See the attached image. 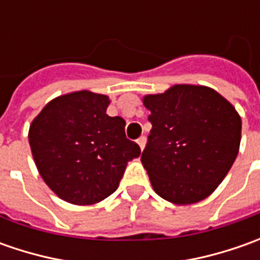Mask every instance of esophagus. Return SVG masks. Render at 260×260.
<instances>
[{
  "label": "esophagus",
  "instance_id": "esophagus-1",
  "mask_svg": "<svg viewBox=\"0 0 260 260\" xmlns=\"http://www.w3.org/2000/svg\"><path fill=\"white\" fill-rule=\"evenodd\" d=\"M137 145L140 146V149H142V150L145 149V145H146V137H145V136H140V137L137 139Z\"/></svg>",
  "mask_w": 260,
  "mask_h": 260
}]
</instances>
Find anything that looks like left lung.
Masks as SVG:
<instances>
[{"label": "left lung", "instance_id": "left-lung-1", "mask_svg": "<svg viewBox=\"0 0 260 260\" xmlns=\"http://www.w3.org/2000/svg\"><path fill=\"white\" fill-rule=\"evenodd\" d=\"M143 103L152 130L140 159L156 194L179 205L204 200L239 152L242 120L235 107L197 85H175Z\"/></svg>", "mask_w": 260, "mask_h": 260}]
</instances>
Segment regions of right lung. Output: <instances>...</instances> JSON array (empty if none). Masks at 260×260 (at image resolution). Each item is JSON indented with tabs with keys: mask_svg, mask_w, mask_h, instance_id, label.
I'll return each mask as SVG.
<instances>
[{
	"mask_svg": "<svg viewBox=\"0 0 260 260\" xmlns=\"http://www.w3.org/2000/svg\"><path fill=\"white\" fill-rule=\"evenodd\" d=\"M108 96L79 91L50 101L30 125L36 166L57 197L76 205L98 203L118 188L127 162L140 155L125 121L107 114Z\"/></svg>",
	"mask_w": 260,
	"mask_h": 260,
	"instance_id": "obj_1",
	"label": "right lung"
}]
</instances>
